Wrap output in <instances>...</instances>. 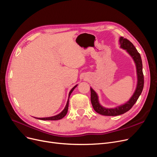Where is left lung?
I'll return each mask as SVG.
<instances>
[{
    "mask_svg": "<svg viewBox=\"0 0 157 157\" xmlns=\"http://www.w3.org/2000/svg\"><path fill=\"white\" fill-rule=\"evenodd\" d=\"M119 42L121 48L126 50L135 63L137 74V85L132 97L126 103L114 108H106L102 106L99 103L98 96L96 92L90 88V99L93 108L97 113L103 115H106V116H117V115L123 114L129 111L137 102L144 88V74L142 72V59L139 52L136 49L133 44L128 39L121 36L119 39Z\"/></svg>",
    "mask_w": 157,
    "mask_h": 157,
    "instance_id": "1",
    "label": "left lung"
}]
</instances>
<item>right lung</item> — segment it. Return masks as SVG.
<instances>
[{"label": "right lung", "instance_id": "obj_1", "mask_svg": "<svg viewBox=\"0 0 157 157\" xmlns=\"http://www.w3.org/2000/svg\"><path fill=\"white\" fill-rule=\"evenodd\" d=\"M77 86V85H76L75 86H74L71 90L69 92V97L70 95L71 94V93L72 92V91L74 90V89L75 88H76ZM69 99H68L67 101V105L64 108V110L61 112L60 113H59L58 115H55V116H53V117H45V118H37L38 119H40V120H44V121H56V120H59V119H62L63 117H64L67 113V111H68V108H69Z\"/></svg>", "mask_w": 157, "mask_h": 157}]
</instances>
